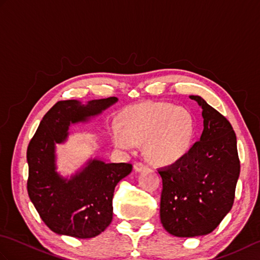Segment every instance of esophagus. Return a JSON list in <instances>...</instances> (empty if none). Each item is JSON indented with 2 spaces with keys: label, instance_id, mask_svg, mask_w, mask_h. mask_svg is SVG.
Here are the masks:
<instances>
[{
  "label": "esophagus",
  "instance_id": "1",
  "mask_svg": "<svg viewBox=\"0 0 260 260\" xmlns=\"http://www.w3.org/2000/svg\"><path fill=\"white\" fill-rule=\"evenodd\" d=\"M146 169V165H144L143 163H135L134 164V170L135 172H142L143 170Z\"/></svg>",
  "mask_w": 260,
  "mask_h": 260
}]
</instances>
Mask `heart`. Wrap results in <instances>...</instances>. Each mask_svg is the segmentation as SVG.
Instances as JSON below:
<instances>
[{
  "label": "heart",
  "mask_w": 260,
  "mask_h": 260,
  "mask_svg": "<svg viewBox=\"0 0 260 260\" xmlns=\"http://www.w3.org/2000/svg\"><path fill=\"white\" fill-rule=\"evenodd\" d=\"M119 123L110 127L116 148L129 152L144 142V153L157 165H172L190 152L196 119L189 110L164 102H150L127 108Z\"/></svg>",
  "instance_id": "obj_1"
}]
</instances>
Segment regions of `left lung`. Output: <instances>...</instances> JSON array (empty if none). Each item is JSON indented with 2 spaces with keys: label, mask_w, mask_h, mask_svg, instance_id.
I'll list each match as a JSON object with an SVG mask.
<instances>
[{
  "label": "left lung",
  "mask_w": 260,
  "mask_h": 260,
  "mask_svg": "<svg viewBox=\"0 0 260 260\" xmlns=\"http://www.w3.org/2000/svg\"><path fill=\"white\" fill-rule=\"evenodd\" d=\"M203 132L181 161L158 170L163 182L159 217L169 234L204 236L218 227L233 208L240 173L233 126L200 96Z\"/></svg>",
  "instance_id": "left-lung-1"
}]
</instances>
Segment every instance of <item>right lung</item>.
Returning <instances> with one entry per match:
<instances>
[{
    "instance_id": "add662e5",
    "label": "right lung",
    "mask_w": 260,
    "mask_h": 260,
    "mask_svg": "<svg viewBox=\"0 0 260 260\" xmlns=\"http://www.w3.org/2000/svg\"><path fill=\"white\" fill-rule=\"evenodd\" d=\"M117 97L58 102L42 118L29 143L27 193L42 221L53 233L79 239L96 237L113 219L115 186L132 172V164L89 158L70 176L57 171L56 145L68 140L71 125L101 115Z\"/></svg>"
}]
</instances>
